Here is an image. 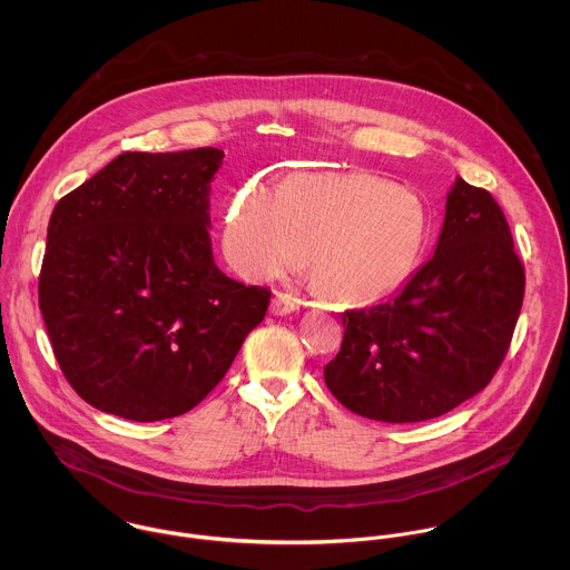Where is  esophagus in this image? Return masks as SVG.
<instances>
[{
	"instance_id": "1",
	"label": "esophagus",
	"mask_w": 570,
	"mask_h": 570,
	"mask_svg": "<svg viewBox=\"0 0 570 570\" xmlns=\"http://www.w3.org/2000/svg\"><path fill=\"white\" fill-rule=\"evenodd\" d=\"M298 301L292 296V294H285V292H276L274 301H272V307L269 312L274 316H287V314H294L298 309Z\"/></svg>"
}]
</instances>
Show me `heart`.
Wrapping results in <instances>:
<instances>
[{
	"label": "heart",
	"mask_w": 570,
	"mask_h": 570,
	"mask_svg": "<svg viewBox=\"0 0 570 570\" xmlns=\"http://www.w3.org/2000/svg\"><path fill=\"white\" fill-rule=\"evenodd\" d=\"M428 217L421 199L366 173H303L281 193L249 184L235 197L224 245L249 276L309 272L326 298L366 305L395 292L421 256Z\"/></svg>",
	"instance_id": "b5f03b06"
}]
</instances>
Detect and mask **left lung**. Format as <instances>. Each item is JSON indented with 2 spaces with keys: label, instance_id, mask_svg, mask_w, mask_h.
<instances>
[{
  "label": "left lung",
  "instance_id": "8db88e82",
  "mask_svg": "<svg viewBox=\"0 0 570 570\" xmlns=\"http://www.w3.org/2000/svg\"><path fill=\"white\" fill-rule=\"evenodd\" d=\"M524 296V267L488 190L456 177L434 254L386 303L342 314L325 382L366 419L412 423L481 393L498 371Z\"/></svg>",
  "mask_w": 570,
  "mask_h": 570
}]
</instances>
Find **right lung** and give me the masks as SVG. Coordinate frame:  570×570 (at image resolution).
<instances>
[{"label":"right lung","instance_id":"obj_1","mask_svg":"<svg viewBox=\"0 0 570 570\" xmlns=\"http://www.w3.org/2000/svg\"><path fill=\"white\" fill-rule=\"evenodd\" d=\"M222 149L122 154L52 210L39 309L57 362L89 406L160 421L228 373L269 292L217 265L210 181Z\"/></svg>","mask_w":570,"mask_h":570}]
</instances>
